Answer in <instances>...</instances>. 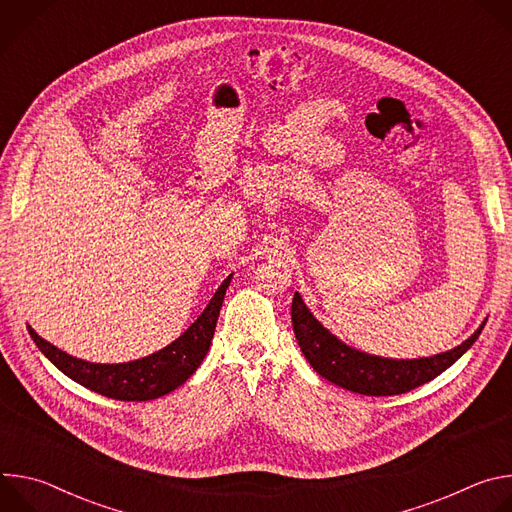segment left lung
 Segmentation results:
<instances>
[{"label":"left lung","mask_w":512,"mask_h":512,"mask_svg":"<svg viewBox=\"0 0 512 512\" xmlns=\"http://www.w3.org/2000/svg\"><path fill=\"white\" fill-rule=\"evenodd\" d=\"M291 324H294L304 356L318 375L360 395L387 397L407 393L442 375L476 342L486 322H482V326L454 350L413 360L371 356L342 344L310 314L300 294H296L294 302H291Z\"/></svg>","instance_id":"1"}]
</instances>
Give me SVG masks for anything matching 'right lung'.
Wrapping results in <instances>:
<instances>
[{
	"label": "right lung",
	"instance_id": "right-lung-1",
	"mask_svg": "<svg viewBox=\"0 0 512 512\" xmlns=\"http://www.w3.org/2000/svg\"><path fill=\"white\" fill-rule=\"evenodd\" d=\"M229 283L231 275L218 287L198 320L178 340L156 354L123 364H97L75 358L40 338L30 326L28 332L54 367L79 385L117 401H150L178 389L200 367L210 348Z\"/></svg>",
	"mask_w": 512,
	"mask_h": 512
}]
</instances>
